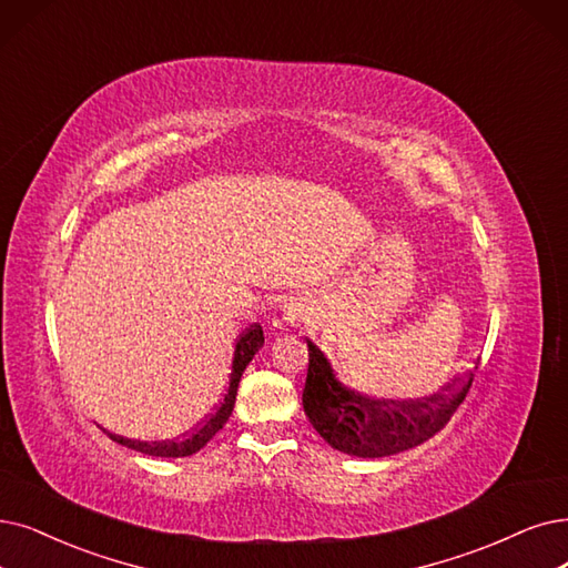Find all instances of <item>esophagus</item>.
Listing matches in <instances>:
<instances>
[{
	"instance_id": "obj_1",
	"label": "esophagus",
	"mask_w": 568,
	"mask_h": 568,
	"mask_svg": "<svg viewBox=\"0 0 568 568\" xmlns=\"http://www.w3.org/2000/svg\"><path fill=\"white\" fill-rule=\"evenodd\" d=\"M307 316V305L301 298H286L282 305V320L288 326H298Z\"/></svg>"
}]
</instances>
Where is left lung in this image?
<instances>
[{
    "mask_svg": "<svg viewBox=\"0 0 568 568\" xmlns=\"http://www.w3.org/2000/svg\"><path fill=\"white\" fill-rule=\"evenodd\" d=\"M307 352L305 415L331 447L361 459L398 455L436 436L457 413L473 384V373H466L452 387L434 396L407 400L382 398L339 379L331 361L312 339H307Z\"/></svg>",
    "mask_w": 568,
    "mask_h": 568,
    "instance_id": "left-lung-1",
    "label": "left lung"
}]
</instances>
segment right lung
I'll return each mask as SVG.
<instances>
[{
	"mask_svg": "<svg viewBox=\"0 0 568 568\" xmlns=\"http://www.w3.org/2000/svg\"><path fill=\"white\" fill-rule=\"evenodd\" d=\"M265 337H263V328L261 324H252L248 326L235 345V354H233V368L229 375V384H225L223 394L219 396V400L210 407V410L202 415L197 422H193L189 428L181 430L179 436L168 438V440H130L123 436H113L109 434V438L119 445H125L128 449L142 452V455L149 457H165V459H176V457H191L195 455L197 449L205 447L219 430L223 428V424L229 422V417L233 415L235 407V396H237V387L244 368L248 366V361L254 358V354L263 347Z\"/></svg>",
	"mask_w": 568,
	"mask_h": 568,
	"instance_id": "right-lung-1",
	"label": "right lung"
}]
</instances>
